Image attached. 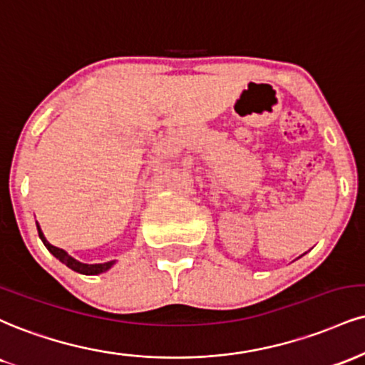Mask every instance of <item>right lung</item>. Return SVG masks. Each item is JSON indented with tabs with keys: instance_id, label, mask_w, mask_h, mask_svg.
I'll use <instances>...</instances> for the list:
<instances>
[{
	"instance_id": "add662e5",
	"label": "right lung",
	"mask_w": 365,
	"mask_h": 365,
	"mask_svg": "<svg viewBox=\"0 0 365 365\" xmlns=\"http://www.w3.org/2000/svg\"><path fill=\"white\" fill-rule=\"evenodd\" d=\"M37 231H38V236H41V240L43 241V245H46V248L49 250V252L54 255L59 262H63L66 267H69V269L78 272V274H83V275H96V274H102V272L108 270L110 267L113 265V262H107V263H93V265H88V263H81L78 260H74L71 255H68L64 252V250L54 247V245H51L49 241L46 240V236H43V232L41 231V227L37 225Z\"/></svg>"
}]
</instances>
